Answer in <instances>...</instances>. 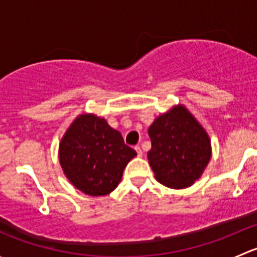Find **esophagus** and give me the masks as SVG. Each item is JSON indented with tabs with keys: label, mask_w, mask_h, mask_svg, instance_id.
Returning <instances> with one entry per match:
<instances>
[{
	"label": "esophagus",
	"mask_w": 257,
	"mask_h": 257,
	"mask_svg": "<svg viewBox=\"0 0 257 257\" xmlns=\"http://www.w3.org/2000/svg\"><path fill=\"white\" fill-rule=\"evenodd\" d=\"M134 149H136V152H137V154H138V157H142V155H143V150H142V148L139 147V145H137V147L134 148Z\"/></svg>",
	"instance_id": "esophagus-1"
}]
</instances>
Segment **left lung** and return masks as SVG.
<instances>
[{
  "instance_id": "obj_1",
  "label": "left lung",
  "mask_w": 257,
  "mask_h": 257,
  "mask_svg": "<svg viewBox=\"0 0 257 257\" xmlns=\"http://www.w3.org/2000/svg\"><path fill=\"white\" fill-rule=\"evenodd\" d=\"M148 160L155 178L172 189L190 186L211 158L209 136L184 105L162 114L148 131Z\"/></svg>"
}]
</instances>
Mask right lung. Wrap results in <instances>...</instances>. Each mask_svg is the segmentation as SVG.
Here are the masks:
<instances>
[{"mask_svg": "<svg viewBox=\"0 0 257 257\" xmlns=\"http://www.w3.org/2000/svg\"><path fill=\"white\" fill-rule=\"evenodd\" d=\"M136 155L118 131L93 114L79 115L59 144V163L66 177L92 196L112 193Z\"/></svg>", "mask_w": 257, "mask_h": 257, "instance_id": "obj_1", "label": "right lung"}]
</instances>
